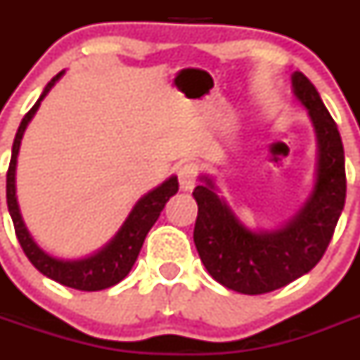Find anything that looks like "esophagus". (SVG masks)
<instances>
[{"instance_id": "esophagus-1", "label": "esophagus", "mask_w": 360, "mask_h": 360, "mask_svg": "<svg viewBox=\"0 0 360 360\" xmlns=\"http://www.w3.org/2000/svg\"><path fill=\"white\" fill-rule=\"evenodd\" d=\"M196 176H198V167L193 162L180 165V169H178V182H180V187L184 191H191L195 187Z\"/></svg>"}]
</instances>
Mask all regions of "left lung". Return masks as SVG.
Returning a JSON list of instances; mask_svg holds the SVG:
<instances>
[{
  "mask_svg": "<svg viewBox=\"0 0 360 360\" xmlns=\"http://www.w3.org/2000/svg\"><path fill=\"white\" fill-rule=\"evenodd\" d=\"M292 84L319 142L316 189L303 209L283 229L254 232L218 198L207 176L193 191L198 203L195 245L200 259L219 285L240 294H266L310 272L328 249L345 207V149L335 120L303 73L295 72Z\"/></svg>",
  "mask_w": 360,
  "mask_h": 360,
  "instance_id": "1",
  "label": "left lung"
}]
</instances>
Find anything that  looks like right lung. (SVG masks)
Here are the masks:
<instances>
[{
    "label": "right lung",
    "instance_id": "1",
    "mask_svg": "<svg viewBox=\"0 0 360 360\" xmlns=\"http://www.w3.org/2000/svg\"><path fill=\"white\" fill-rule=\"evenodd\" d=\"M61 75L63 72H59L46 84L39 101L30 108V111L19 124L14 144H12L11 164H8V171H6V205H8L12 221H14V231L19 240V245H21V249L27 254L32 265L36 266L41 274L53 279V281L61 283L65 287L75 288V290H104V288H110L119 281H122L129 274V270H131V266L136 262V256L141 252L142 243H144L146 236H148L149 229L155 225L167 200L173 195H176L178 180L176 176H171L169 180H165L157 189L148 193L144 198L139 200L133 211L129 212L128 219L124 221L120 231L117 232V236L103 250H98L95 256L86 257V259H77V262H63V259H56V257L43 252L36 245V241L32 240V236L28 234L27 227L23 224V218L19 214L18 200H15V162H18L19 144H21V139H23L25 128L32 120L37 108H39L44 95L52 90V86L59 81Z\"/></svg>",
    "mask_w": 360,
    "mask_h": 360
}]
</instances>
